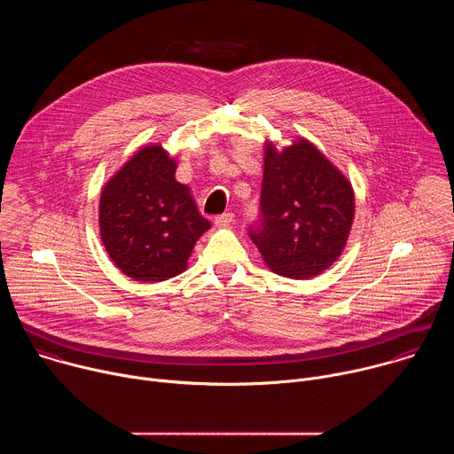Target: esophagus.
I'll list each match as a JSON object with an SVG mask.
<instances>
[{
    "instance_id": "obj_1",
    "label": "esophagus",
    "mask_w": 454,
    "mask_h": 454,
    "mask_svg": "<svg viewBox=\"0 0 454 454\" xmlns=\"http://www.w3.org/2000/svg\"><path fill=\"white\" fill-rule=\"evenodd\" d=\"M233 221H235V215H233L231 212H226V214H221V215H217L214 223H215V226H219V228H224V226H230Z\"/></svg>"
}]
</instances>
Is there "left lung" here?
Returning <instances> with one entry per match:
<instances>
[{
  "mask_svg": "<svg viewBox=\"0 0 454 454\" xmlns=\"http://www.w3.org/2000/svg\"><path fill=\"white\" fill-rule=\"evenodd\" d=\"M350 181L310 142L284 151L266 144L261 219L249 237L264 262L289 278H312L333 266L354 221Z\"/></svg>",
  "mask_w": 454,
  "mask_h": 454,
  "instance_id": "8db88e82",
  "label": "left lung"
}]
</instances>
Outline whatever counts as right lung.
Instances as JSON below:
<instances>
[{
	"instance_id": "1",
	"label": "right lung",
	"mask_w": 454,
	"mask_h": 454,
	"mask_svg": "<svg viewBox=\"0 0 454 454\" xmlns=\"http://www.w3.org/2000/svg\"><path fill=\"white\" fill-rule=\"evenodd\" d=\"M176 160L147 145L100 193V237L116 268L138 282L184 271L198 239L210 228L190 188L176 181Z\"/></svg>"
}]
</instances>
